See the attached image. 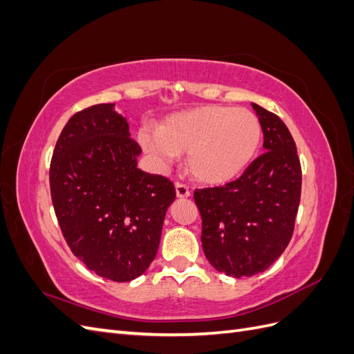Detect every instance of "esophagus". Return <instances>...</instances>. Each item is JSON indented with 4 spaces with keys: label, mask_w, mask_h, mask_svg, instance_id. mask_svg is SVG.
<instances>
[{
    "label": "esophagus",
    "mask_w": 354,
    "mask_h": 354,
    "mask_svg": "<svg viewBox=\"0 0 354 354\" xmlns=\"http://www.w3.org/2000/svg\"><path fill=\"white\" fill-rule=\"evenodd\" d=\"M176 194H177V198H189L190 190L183 183H176Z\"/></svg>",
    "instance_id": "obj_1"
}]
</instances>
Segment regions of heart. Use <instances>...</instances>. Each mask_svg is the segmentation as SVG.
<instances>
[{"label":"heart","instance_id":"obj_1","mask_svg":"<svg viewBox=\"0 0 354 354\" xmlns=\"http://www.w3.org/2000/svg\"><path fill=\"white\" fill-rule=\"evenodd\" d=\"M137 138L160 167L187 152L192 177L217 186L236 178L252 162L261 143V124L248 109L209 104L169 115L159 128L142 125Z\"/></svg>","mask_w":354,"mask_h":354}]
</instances>
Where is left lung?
<instances>
[{
  "label": "left lung",
  "instance_id": "8db88e82",
  "mask_svg": "<svg viewBox=\"0 0 354 354\" xmlns=\"http://www.w3.org/2000/svg\"><path fill=\"white\" fill-rule=\"evenodd\" d=\"M251 104L266 152L238 180L194 194L207 260L233 277L261 273L279 259L292 238L301 196V165L291 133L279 116Z\"/></svg>",
  "mask_w": 354,
  "mask_h": 354
}]
</instances>
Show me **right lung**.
<instances>
[{
  "label": "right lung",
  "mask_w": 354,
  "mask_h": 354,
  "mask_svg": "<svg viewBox=\"0 0 354 354\" xmlns=\"http://www.w3.org/2000/svg\"><path fill=\"white\" fill-rule=\"evenodd\" d=\"M140 153L115 103H102L71 118L51 158L63 236L88 270L113 282H130L151 266L176 199L167 177L137 168Z\"/></svg>",
  "instance_id": "obj_1"
}]
</instances>
